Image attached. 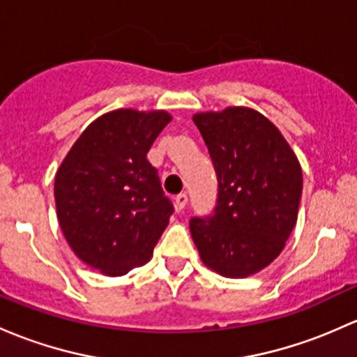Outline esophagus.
I'll return each instance as SVG.
<instances>
[{"instance_id":"1","label":"esophagus","mask_w":357,"mask_h":357,"mask_svg":"<svg viewBox=\"0 0 357 357\" xmlns=\"http://www.w3.org/2000/svg\"><path fill=\"white\" fill-rule=\"evenodd\" d=\"M174 204H176V208H178V210H183V208H185V207H186V204H188V197H186V193H179V195H176Z\"/></svg>"}]
</instances>
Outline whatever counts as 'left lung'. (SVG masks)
I'll use <instances>...</instances> for the list:
<instances>
[{
  "instance_id": "left-lung-1",
  "label": "left lung",
  "mask_w": 357,
  "mask_h": 357,
  "mask_svg": "<svg viewBox=\"0 0 357 357\" xmlns=\"http://www.w3.org/2000/svg\"><path fill=\"white\" fill-rule=\"evenodd\" d=\"M219 181L212 217L190 222L205 267L245 279L280 255L298 220L303 171L280 130L243 106L197 112Z\"/></svg>"
}]
</instances>
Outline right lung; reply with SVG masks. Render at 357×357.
<instances>
[{"mask_svg":"<svg viewBox=\"0 0 357 357\" xmlns=\"http://www.w3.org/2000/svg\"><path fill=\"white\" fill-rule=\"evenodd\" d=\"M167 111L116 109L82 131L56 171L59 227L89 267L119 277L147 264L172 204L147 160Z\"/></svg>","mask_w":357,"mask_h":357,"instance_id":"obj_1","label":"right lung"}]
</instances>
